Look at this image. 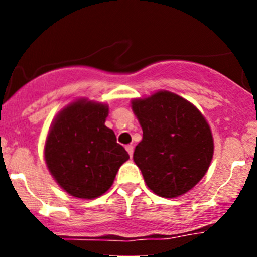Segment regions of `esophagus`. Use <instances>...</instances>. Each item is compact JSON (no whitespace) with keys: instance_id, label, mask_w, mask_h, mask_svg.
<instances>
[{"instance_id":"obj_1","label":"esophagus","mask_w":257,"mask_h":257,"mask_svg":"<svg viewBox=\"0 0 257 257\" xmlns=\"http://www.w3.org/2000/svg\"><path fill=\"white\" fill-rule=\"evenodd\" d=\"M125 149H126V152H128V154H129V157H133V152H134V148H133V145H126L125 147Z\"/></svg>"}]
</instances>
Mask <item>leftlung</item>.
<instances>
[{
  "instance_id": "left-lung-1",
  "label": "left lung",
  "mask_w": 257,
  "mask_h": 257,
  "mask_svg": "<svg viewBox=\"0 0 257 257\" xmlns=\"http://www.w3.org/2000/svg\"><path fill=\"white\" fill-rule=\"evenodd\" d=\"M132 109L143 129L133 159L148 188L162 198H178L208 172L214 138L200 110L169 90L134 98Z\"/></svg>"
}]
</instances>
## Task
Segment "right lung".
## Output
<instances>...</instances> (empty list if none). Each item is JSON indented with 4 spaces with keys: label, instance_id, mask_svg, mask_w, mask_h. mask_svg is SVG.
Listing matches in <instances>:
<instances>
[{
    "label": "right lung",
    "instance_id": "obj_1",
    "mask_svg": "<svg viewBox=\"0 0 257 257\" xmlns=\"http://www.w3.org/2000/svg\"><path fill=\"white\" fill-rule=\"evenodd\" d=\"M109 107L80 98L56 115L45 143L47 168L59 186L78 199L98 198L109 190L129 154L105 126Z\"/></svg>",
    "mask_w": 257,
    "mask_h": 257
}]
</instances>
